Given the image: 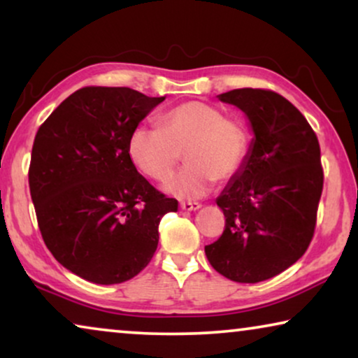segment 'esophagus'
I'll use <instances>...</instances> for the list:
<instances>
[{"label": "esophagus", "mask_w": 358, "mask_h": 358, "mask_svg": "<svg viewBox=\"0 0 358 358\" xmlns=\"http://www.w3.org/2000/svg\"><path fill=\"white\" fill-rule=\"evenodd\" d=\"M202 205L199 202H180V208L185 210V212H195V210H199Z\"/></svg>", "instance_id": "obj_1"}]
</instances>
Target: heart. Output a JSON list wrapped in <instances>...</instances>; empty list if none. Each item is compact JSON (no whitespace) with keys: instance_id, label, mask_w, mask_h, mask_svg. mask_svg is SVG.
I'll use <instances>...</instances> for the list:
<instances>
[{"instance_id":"obj_1","label":"heart","mask_w":358,"mask_h":358,"mask_svg":"<svg viewBox=\"0 0 358 358\" xmlns=\"http://www.w3.org/2000/svg\"><path fill=\"white\" fill-rule=\"evenodd\" d=\"M161 129L138 125L130 134L129 155L145 176L168 179L182 158L187 166L164 184L179 199H199L220 182L234 178L249 150L246 125L228 119L218 107L190 101L161 117Z\"/></svg>"}]
</instances>
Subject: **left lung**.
I'll list each match as a JSON object with an SVG mask.
<instances>
[{"label":"left lung","instance_id":"obj_1","mask_svg":"<svg viewBox=\"0 0 358 358\" xmlns=\"http://www.w3.org/2000/svg\"><path fill=\"white\" fill-rule=\"evenodd\" d=\"M218 99L244 112L254 138L217 199L227 223L205 254L223 277L257 283L285 271L310 246L324 179L321 150L301 112L277 92L243 87Z\"/></svg>","mask_w":358,"mask_h":358}]
</instances>
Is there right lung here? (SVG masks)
<instances>
[{
  "mask_svg": "<svg viewBox=\"0 0 358 358\" xmlns=\"http://www.w3.org/2000/svg\"><path fill=\"white\" fill-rule=\"evenodd\" d=\"M164 97L130 87H83L38 129L29 187L48 251L99 285L134 278L158 248V227L178 200L136 171L129 138Z\"/></svg>",
  "mask_w": 358,
  "mask_h": 358,
  "instance_id": "1",
  "label": "right lung"
}]
</instances>
